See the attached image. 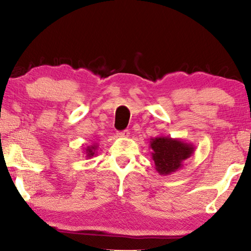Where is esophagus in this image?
Returning a JSON list of instances; mask_svg holds the SVG:
<instances>
[{
	"label": "esophagus",
	"mask_w": 251,
	"mask_h": 251,
	"mask_svg": "<svg viewBox=\"0 0 251 251\" xmlns=\"http://www.w3.org/2000/svg\"><path fill=\"white\" fill-rule=\"evenodd\" d=\"M116 135H118V137H128L130 135V131L129 130H125V131L116 132Z\"/></svg>",
	"instance_id": "34e87169"
}]
</instances>
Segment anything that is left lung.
Masks as SVG:
<instances>
[{
  "mask_svg": "<svg viewBox=\"0 0 251 251\" xmlns=\"http://www.w3.org/2000/svg\"><path fill=\"white\" fill-rule=\"evenodd\" d=\"M150 147L155 170L161 176H168L183 168L185 161L192 156L195 150L192 143L169 136L151 138Z\"/></svg>",
  "mask_w": 251,
  "mask_h": 251,
  "instance_id": "left-lung-1",
  "label": "left lung"
}]
</instances>
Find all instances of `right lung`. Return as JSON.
<instances>
[{
	"instance_id": "1",
	"label": "right lung",
	"mask_w": 251,
	"mask_h": 251,
	"mask_svg": "<svg viewBox=\"0 0 251 251\" xmlns=\"http://www.w3.org/2000/svg\"><path fill=\"white\" fill-rule=\"evenodd\" d=\"M98 150V145L97 144H94V145H90L88 146L87 149L84 150V154H85V157H88V159H90V157H92L96 154V152H97Z\"/></svg>"
}]
</instances>
